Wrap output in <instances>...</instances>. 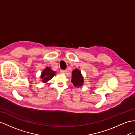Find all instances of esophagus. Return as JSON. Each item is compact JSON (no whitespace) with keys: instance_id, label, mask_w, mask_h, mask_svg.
Returning a JSON list of instances; mask_svg holds the SVG:
<instances>
[{"instance_id":"34e87169","label":"esophagus","mask_w":135,"mask_h":135,"mask_svg":"<svg viewBox=\"0 0 135 135\" xmlns=\"http://www.w3.org/2000/svg\"><path fill=\"white\" fill-rule=\"evenodd\" d=\"M67 72V70H61V71H60L61 73H63V74H65Z\"/></svg>"}]
</instances>
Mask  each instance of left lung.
I'll return each mask as SVG.
<instances>
[{
    "label": "left lung",
    "mask_w": 135,
    "mask_h": 135,
    "mask_svg": "<svg viewBox=\"0 0 135 135\" xmlns=\"http://www.w3.org/2000/svg\"><path fill=\"white\" fill-rule=\"evenodd\" d=\"M71 81L75 87H80L83 84V78L81 74V72L76 69L72 72Z\"/></svg>",
    "instance_id": "8db88e82"
}]
</instances>
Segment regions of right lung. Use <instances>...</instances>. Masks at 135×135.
Segmentation results:
<instances>
[{"label":"right lung","instance_id":"1","mask_svg":"<svg viewBox=\"0 0 135 135\" xmlns=\"http://www.w3.org/2000/svg\"><path fill=\"white\" fill-rule=\"evenodd\" d=\"M55 75V72L51 70L49 67H47L41 73V79L43 83H46L49 80H51Z\"/></svg>","mask_w":135,"mask_h":135}]
</instances>
